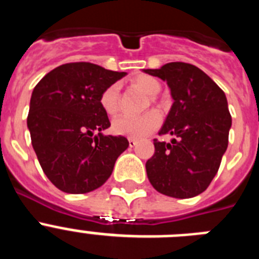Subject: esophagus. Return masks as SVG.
<instances>
[{
    "label": "esophagus",
    "instance_id": "obj_1",
    "mask_svg": "<svg viewBox=\"0 0 259 259\" xmlns=\"http://www.w3.org/2000/svg\"><path fill=\"white\" fill-rule=\"evenodd\" d=\"M128 143H130V146H131V148H134V146L137 144V140L136 139H132V137H130V139H128Z\"/></svg>",
    "mask_w": 259,
    "mask_h": 259
}]
</instances>
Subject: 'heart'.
I'll list each match as a JSON object with an SVG mask.
<instances>
[{"instance_id":"b5f03b06","label":"heart","mask_w":259,"mask_h":259,"mask_svg":"<svg viewBox=\"0 0 259 259\" xmlns=\"http://www.w3.org/2000/svg\"><path fill=\"white\" fill-rule=\"evenodd\" d=\"M136 88L141 89L143 92L150 97H154L161 91V84L152 76H139L132 81ZM100 105L104 111L109 115H114L119 110V85L111 84L102 91L100 96ZM161 124V115L155 110H150L148 113L141 115H119L113 120L111 130L114 134L122 135V136L139 139L152 134Z\"/></svg>"}]
</instances>
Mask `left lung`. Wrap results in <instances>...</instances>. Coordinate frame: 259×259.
<instances>
[{"label": "left lung", "mask_w": 259, "mask_h": 259, "mask_svg": "<svg viewBox=\"0 0 259 259\" xmlns=\"http://www.w3.org/2000/svg\"><path fill=\"white\" fill-rule=\"evenodd\" d=\"M145 72L170 87L174 104L159 135L175 137L171 143L153 140L154 154L145 164L148 179L162 194L194 197L214 179L228 146L232 118L227 98L212 79L191 63L171 62Z\"/></svg>", "instance_id": "left-lung-1"}]
</instances>
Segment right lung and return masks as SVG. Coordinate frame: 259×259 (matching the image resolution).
Returning <instances> with one entry per match:
<instances>
[{"mask_svg":"<svg viewBox=\"0 0 259 259\" xmlns=\"http://www.w3.org/2000/svg\"><path fill=\"white\" fill-rule=\"evenodd\" d=\"M124 75L74 62L48 72L33 89L27 116L31 143L44 174L62 192L100 188L130 145L124 136L101 134L110 120L100 96Z\"/></svg>","mask_w":259,"mask_h":259,"instance_id":"right-lung-1","label":"right lung"}]
</instances>
